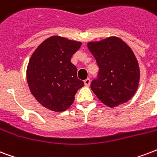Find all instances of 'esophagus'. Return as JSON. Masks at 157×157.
<instances>
[{
	"instance_id": "34e87169",
	"label": "esophagus",
	"mask_w": 157,
	"mask_h": 157,
	"mask_svg": "<svg viewBox=\"0 0 157 157\" xmlns=\"http://www.w3.org/2000/svg\"><path fill=\"white\" fill-rule=\"evenodd\" d=\"M90 83H91L90 78H87V79L84 80V84H85V86H87V87H88V86L90 85Z\"/></svg>"
}]
</instances>
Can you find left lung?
<instances>
[{"instance_id": "8db88e82", "label": "left lung", "mask_w": 157, "mask_h": 157, "mask_svg": "<svg viewBox=\"0 0 157 157\" xmlns=\"http://www.w3.org/2000/svg\"><path fill=\"white\" fill-rule=\"evenodd\" d=\"M99 68L91 89L105 105L114 108L130 100L138 88L140 69L132 49L116 36L88 43Z\"/></svg>"}]
</instances>
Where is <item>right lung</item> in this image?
Returning <instances> with one entry per match:
<instances>
[{
	"instance_id": "obj_1",
	"label": "right lung",
	"mask_w": 157,
	"mask_h": 157,
	"mask_svg": "<svg viewBox=\"0 0 157 157\" xmlns=\"http://www.w3.org/2000/svg\"><path fill=\"white\" fill-rule=\"evenodd\" d=\"M81 44L64 37L51 36L37 47L29 59L27 83L33 96L44 108L54 112L65 111L84 85L70 61Z\"/></svg>"
}]
</instances>
